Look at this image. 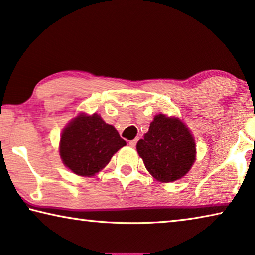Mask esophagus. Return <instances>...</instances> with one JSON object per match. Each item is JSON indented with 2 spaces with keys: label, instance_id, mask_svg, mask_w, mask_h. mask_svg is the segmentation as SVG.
I'll return each mask as SVG.
<instances>
[{
  "label": "esophagus",
  "instance_id": "esophagus-1",
  "mask_svg": "<svg viewBox=\"0 0 255 255\" xmlns=\"http://www.w3.org/2000/svg\"><path fill=\"white\" fill-rule=\"evenodd\" d=\"M137 142H138V138H135V139H132V140H130V142H129V145H130L131 147H135Z\"/></svg>",
  "mask_w": 255,
  "mask_h": 255
}]
</instances>
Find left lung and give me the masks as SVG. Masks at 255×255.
<instances>
[{
	"label": "left lung",
	"instance_id": "1",
	"mask_svg": "<svg viewBox=\"0 0 255 255\" xmlns=\"http://www.w3.org/2000/svg\"><path fill=\"white\" fill-rule=\"evenodd\" d=\"M136 148L147 171L162 183L184 177L196 156L195 142L186 125L162 113L154 117Z\"/></svg>",
	"mask_w": 255,
	"mask_h": 255
}]
</instances>
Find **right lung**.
Segmentation results:
<instances>
[{
	"label": "right lung",
	"instance_id": "1",
	"mask_svg": "<svg viewBox=\"0 0 255 255\" xmlns=\"http://www.w3.org/2000/svg\"><path fill=\"white\" fill-rule=\"evenodd\" d=\"M125 145L116 128L106 124L98 113H80L62 131L60 156L76 175L90 177L102 170Z\"/></svg>",
	"mask_w": 255,
	"mask_h": 255
}]
</instances>
